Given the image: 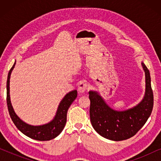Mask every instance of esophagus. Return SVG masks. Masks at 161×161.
Returning a JSON list of instances; mask_svg holds the SVG:
<instances>
[{"label": "esophagus", "mask_w": 161, "mask_h": 161, "mask_svg": "<svg viewBox=\"0 0 161 161\" xmlns=\"http://www.w3.org/2000/svg\"><path fill=\"white\" fill-rule=\"evenodd\" d=\"M86 89H87L86 83L83 82L80 83V84L78 85V91L80 92V93H84V92L86 91Z\"/></svg>", "instance_id": "obj_1"}]
</instances>
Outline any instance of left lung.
I'll return each instance as SVG.
<instances>
[{"mask_svg": "<svg viewBox=\"0 0 161 161\" xmlns=\"http://www.w3.org/2000/svg\"><path fill=\"white\" fill-rule=\"evenodd\" d=\"M145 72L146 92L139 104L127 111L111 108L95 92H89L90 120L94 129L103 137L112 141H123L133 137L144 126L153 108V92L149 69L142 63Z\"/></svg>", "mask_w": 161, "mask_h": 161, "instance_id": "obj_1", "label": "left lung"}]
</instances>
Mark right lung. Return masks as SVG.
I'll return each mask as SVG.
<instances>
[{"label": "right lung", "mask_w": 161, "mask_h": 161, "mask_svg": "<svg viewBox=\"0 0 161 161\" xmlns=\"http://www.w3.org/2000/svg\"><path fill=\"white\" fill-rule=\"evenodd\" d=\"M14 65L15 63L8 72L7 82H6V103H7L8 113H9L12 122H14L15 126L17 127L19 130H20L23 134L37 141H49L53 139L63 130L66 122H67V111L72 102L77 97L78 92L76 90H74V91L69 92L64 97L58 105L56 116L53 121L48 124L40 125V126H32V125L26 124L14 113L10 101L9 80L11 72L14 69Z\"/></svg>", "instance_id": "add662e5"}]
</instances>
